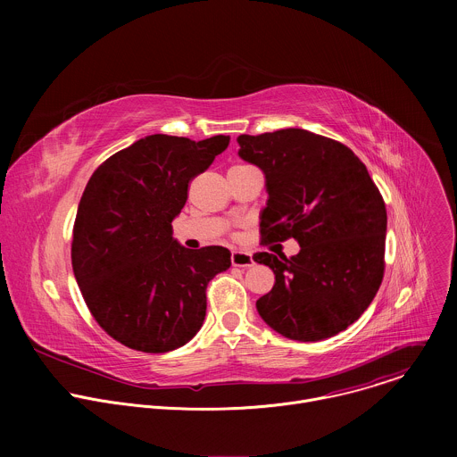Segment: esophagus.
Masks as SVG:
<instances>
[{"label": "esophagus", "mask_w": 457, "mask_h": 457, "mask_svg": "<svg viewBox=\"0 0 457 457\" xmlns=\"http://www.w3.org/2000/svg\"><path fill=\"white\" fill-rule=\"evenodd\" d=\"M231 264L235 268H251L254 262H253V256L245 251H233L231 253Z\"/></svg>", "instance_id": "obj_1"}]
</instances>
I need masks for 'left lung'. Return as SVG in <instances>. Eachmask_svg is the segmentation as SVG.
<instances>
[{
    "label": "left lung",
    "mask_w": 457,
    "mask_h": 457,
    "mask_svg": "<svg viewBox=\"0 0 457 457\" xmlns=\"http://www.w3.org/2000/svg\"><path fill=\"white\" fill-rule=\"evenodd\" d=\"M238 155L266 175L262 244L295 238L298 254L254 253L275 273L256 300L271 329L318 342L345 331L376 296L385 270L386 210L365 164L345 145L302 128L238 136Z\"/></svg>",
    "instance_id": "8db88e82"
}]
</instances>
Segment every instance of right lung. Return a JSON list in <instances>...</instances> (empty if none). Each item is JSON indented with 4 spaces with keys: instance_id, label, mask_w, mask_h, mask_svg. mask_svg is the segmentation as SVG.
<instances>
[{
    "instance_id": "right-lung-1",
    "label": "right lung",
    "mask_w": 457,
    "mask_h": 457,
    "mask_svg": "<svg viewBox=\"0 0 457 457\" xmlns=\"http://www.w3.org/2000/svg\"><path fill=\"white\" fill-rule=\"evenodd\" d=\"M229 145L155 134L106 159L78 208L72 268L101 328L122 345L168 353L203 328L206 287L231 266L220 245L197 251L173 238L187 184Z\"/></svg>"
}]
</instances>
